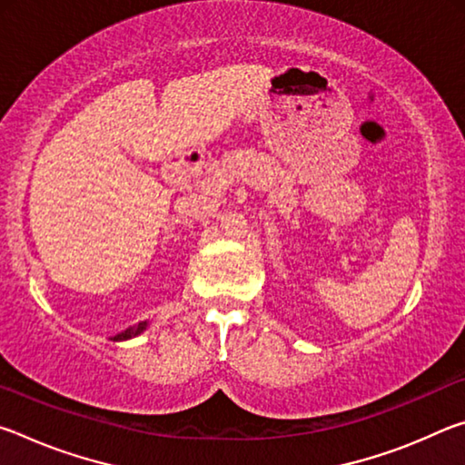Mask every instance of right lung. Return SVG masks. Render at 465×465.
<instances>
[{"label": "right lung", "instance_id": "1", "mask_svg": "<svg viewBox=\"0 0 465 465\" xmlns=\"http://www.w3.org/2000/svg\"><path fill=\"white\" fill-rule=\"evenodd\" d=\"M145 328H147V322H139L137 326H131V328L124 330V332L116 334V336L113 338V341H116V342H119V341H127V338H133V336H137V334L143 332Z\"/></svg>", "mask_w": 465, "mask_h": 465}]
</instances>
